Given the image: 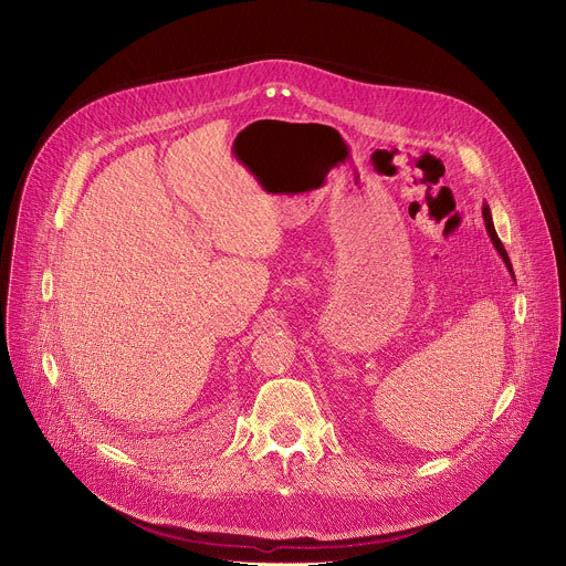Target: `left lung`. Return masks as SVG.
<instances>
[{
  "mask_svg": "<svg viewBox=\"0 0 566 566\" xmlns=\"http://www.w3.org/2000/svg\"><path fill=\"white\" fill-rule=\"evenodd\" d=\"M483 221H486V230H489V234H491V241H493V247L497 249V253L502 255V260H504L506 269H509V271H511V275H513V266H511L509 253H506L504 244H502V241H500V237H497V232H495V226H493V217H491V208H489V206H483ZM513 280H515V275H513Z\"/></svg>",
  "mask_w": 566,
  "mask_h": 566,
  "instance_id": "obj_1",
  "label": "left lung"
}]
</instances>
